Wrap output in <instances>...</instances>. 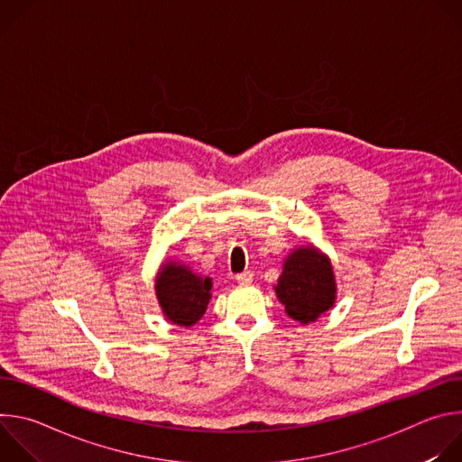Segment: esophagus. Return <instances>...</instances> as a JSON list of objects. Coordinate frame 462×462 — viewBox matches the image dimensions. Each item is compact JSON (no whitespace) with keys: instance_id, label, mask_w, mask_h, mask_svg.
Returning a JSON list of instances; mask_svg holds the SVG:
<instances>
[{"instance_id":"esophagus-1","label":"esophagus","mask_w":462,"mask_h":462,"mask_svg":"<svg viewBox=\"0 0 462 462\" xmlns=\"http://www.w3.org/2000/svg\"><path fill=\"white\" fill-rule=\"evenodd\" d=\"M236 282L239 283V285H250L252 282H254V274L252 273H241V274H237L236 276Z\"/></svg>"}]
</instances>
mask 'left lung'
Instances as JSON below:
<instances>
[{"instance_id": "8db88e82", "label": "left lung", "mask_w": 462, "mask_h": 462, "mask_svg": "<svg viewBox=\"0 0 462 462\" xmlns=\"http://www.w3.org/2000/svg\"><path fill=\"white\" fill-rule=\"evenodd\" d=\"M289 318L301 325L316 321L337 303L333 263L312 243L294 248L283 261V273L274 285Z\"/></svg>"}]
</instances>
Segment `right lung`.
I'll use <instances>...</instances> for the list:
<instances>
[{"mask_svg":"<svg viewBox=\"0 0 462 462\" xmlns=\"http://www.w3.org/2000/svg\"><path fill=\"white\" fill-rule=\"evenodd\" d=\"M212 278L197 274L182 261L166 259L155 276V294L168 321L191 327L203 318L212 300Z\"/></svg>","mask_w":462,"mask_h":462,"instance_id":"1","label":"right lung"}]
</instances>
